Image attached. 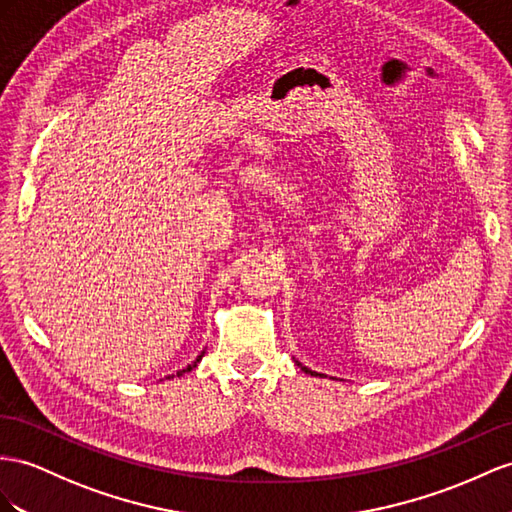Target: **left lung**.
<instances>
[{
  "label": "left lung",
  "mask_w": 512,
  "mask_h": 512,
  "mask_svg": "<svg viewBox=\"0 0 512 512\" xmlns=\"http://www.w3.org/2000/svg\"><path fill=\"white\" fill-rule=\"evenodd\" d=\"M296 365H300V363H298V361H296ZM300 370H303V372H307V374H311V376H318V374H316V372H311V370H309V368H305V365H300ZM320 376H322V374H320Z\"/></svg>",
  "instance_id": "1"
}]
</instances>
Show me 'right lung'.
Masks as SVG:
<instances>
[{
  "instance_id": "1",
  "label": "right lung",
  "mask_w": 512,
  "mask_h": 512,
  "mask_svg": "<svg viewBox=\"0 0 512 512\" xmlns=\"http://www.w3.org/2000/svg\"><path fill=\"white\" fill-rule=\"evenodd\" d=\"M203 355H205V352H201V355H199V357H196V359H194V361H192V363L188 365V368H183V370H179V372H177V376H181V374H186V372L194 370V368H196V363H199V361L203 359Z\"/></svg>"
}]
</instances>
